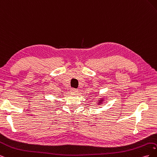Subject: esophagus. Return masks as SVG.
<instances>
[{"label":"esophagus","mask_w":157,"mask_h":157,"mask_svg":"<svg viewBox=\"0 0 157 157\" xmlns=\"http://www.w3.org/2000/svg\"><path fill=\"white\" fill-rule=\"evenodd\" d=\"M77 91L78 90L76 89V88H71V93H73V94H75V93H77Z\"/></svg>","instance_id":"obj_1"}]
</instances>
